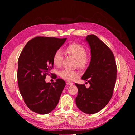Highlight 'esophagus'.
Here are the masks:
<instances>
[{"label": "esophagus", "instance_id": "34e87169", "mask_svg": "<svg viewBox=\"0 0 135 135\" xmlns=\"http://www.w3.org/2000/svg\"><path fill=\"white\" fill-rule=\"evenodd\" d=\"M66 84H68V85H72L73 84V83L71 82H70V81H66Z\"/></svg>", "mask_w": 135, "mask_h": 135}]
</instances>
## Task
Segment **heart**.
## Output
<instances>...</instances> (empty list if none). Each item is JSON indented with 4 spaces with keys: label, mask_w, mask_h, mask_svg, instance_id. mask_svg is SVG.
Instances as JSON below:
<instances>
[{
    "label": "heart",
    "mask_w": 135,
    "mask_h": 135,
    "mask_svg": "<svg viewBox=\"0 0 135 135\" xmlns=\"http://www.w3.org/2000/svg\"><path fill=\"white\" fill-rule=\"evenodd\" d=\"M86 52V49L83 45L76 43L69 44L66 49V53L75 58V66L82 69L86 68L90 61V55ZM52 60L54 65L56 66L60 67L63 61V55L60 50H57L54 52ZM59 75L62 79L70 81L75 80L79 76L78 71L67 69L61 71Z\"/></svg>",
    "instance_id": "heart-1"
}]
</instances>
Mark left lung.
Listing matches in <instances>:
<instances>
[{"mask_svg": "<svg viewBox=\"0 0 135 135\" xmlns=\"http://www.w3.org/2000/svg\"><path fill=\"white\" fill-rule=\"evenodd\" d=\"M91 53L90 65L82 77L90 85L75 83L78 88L76 104L83 112L92 114L102 110L110 100L117 80V67L111 50L94 35L87 36ZM87 83V82H86Z\"/></svg>", "mask_w": 135, "mask_h": 135, "instance_id": "8db88e82", "label": "left lung"}]
</instances>
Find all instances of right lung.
Here are the masks:
<instances>
[{
	"mask_svg": "<svg viewBox=\"0 0 135 135\" xmlns=\"http://www.w3.org/2000/svg\"><path fill=\"white\" fill-rule=\"evenodd\" d=\"M67 38L36 37L25 45L18 59L17 81L20 93L32 111L46 114L59 103L66 85L65 81L57 79L53 83L45 82L46 75H53V55Z\"/></svg>",
	"mask_w": 135,
	"mask_h": 135,
	"instance_id": "right-lung-1",
	"label": "right lung"
}]
</instances>
